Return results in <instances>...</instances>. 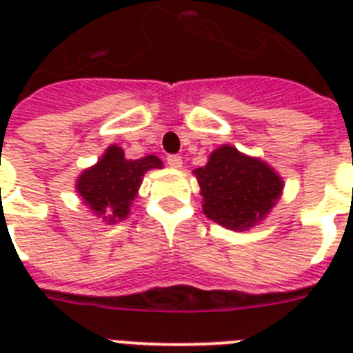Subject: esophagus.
Returning <instances> with one entry per match:
<instances>
[{
  "label": "esophagus",
  "instance_id": "34e87169",
  "mask_svg": "<svg viewBox=\"0 0 353 353\" xmlns=\"http://www.w3.org/2000/svg\"><path fill=\"white\" fill-rule=\"evenodd\" d=\"M166 163H168L172 168H181L183 166L181 155H168V157H166Z\"/></svg>",
  "mask_w": 353,
  "mask_h": 353
}]
</instances>
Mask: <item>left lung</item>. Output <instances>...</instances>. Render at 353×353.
I'll list each match as a JSON object with an SVG mask.
<instances>
[{"label":"left lung","mask_w":353,"mask_h":353,"mask_svg":"<svg viewBox=\"0 0 353 353\" xmlns=\"http://www.w3.org/2000/svg\"><path fill=\"white\" fill-rule=\"evenodd\" d=\"M203 196V212L231 231H247L271 212L284 181L262 159L223 144L194 170Z\"/></svg>","instance_id":"1"}]
</instances>
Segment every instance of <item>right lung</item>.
<instances>
[{
	"label": "right lung",
	"instance_id": "obj_1",
	"mask_svg": "<svg viewBox=\"0 0 353 353\" xmlns=\"http://www.w3.org/2000/svg\"><path fill=\"white\" fill-rule=\"evenodd\" d=\"M152 168H163L159 157L146 155L141 159H126L121 146L112 144L97 165L80 174L77 192L99 218L113 225L126 220L143 176Z\"/></svg>",
	"mask_w": 353,
	"mask_h": 353
}]
</instances>
